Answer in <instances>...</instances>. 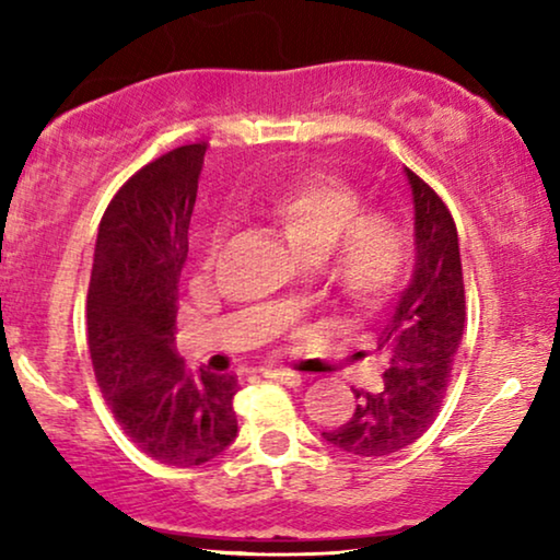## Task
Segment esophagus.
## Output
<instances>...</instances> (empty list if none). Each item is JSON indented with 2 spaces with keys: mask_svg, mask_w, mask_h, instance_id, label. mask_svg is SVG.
<instances>
[{
  "mask_svg": "<svg viewBox=\"0 0 560 560\" xmlns=\"http://www.w3.org/2000/svg\"><path fill=\"white\" fill-rule=\"evenodd\" d=\"M262 377L272 380V382H280V385H301V374L298 372H290V370H278V366H270V370H262Z\"/></svg>",
  "mask_w": 560,
  "mask_h": 560,
  "instance_id": "esophagus-1",
  "label": "esophagus"
}]
</instances>
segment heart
<instances>
[{
	"mask_svg": "<svg viewBox=\"0 0 560 560\" xmlns=\"http://www.w3.org/2000/svg\"><path fill=\"white\" fill-rule=\"evenodd\" d=\"M259 209L301 247L316 249L320 275L347 303H366L395 280L402 242L380 213H357L359 196L331 173L290 180L259 198Z\"/></svg>",
	"mask_w": 560,
	"mask_h": 560,
	"instance_id": "heart-1",
	"label": "heart"
}]
</instances>
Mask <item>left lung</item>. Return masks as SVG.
I'll use <instances>...</instances> for the list:
<instances>
[{
    "mask_svg": "<svg viewBox=\"0 0 560 560\" xmlns=\"http://www.w3.org/2000/svg\"><path fill=\"white\" fill-rule=\"evenodd\" d=\"M416 206V267L377 331L387 357L377 393L354 389L357 408L324 433L349 456L377 458L418 441L435 420L464 334L466 301L454 217L428 183L405 167Z\"/></svg>",
    "mask_w": 560,
    "mask_h": 560,
    "instance_id": "8db88e82",
    "label": "left lung"
}]
</instances>
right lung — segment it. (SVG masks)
<instances>
[{"instance_id": "add662e5", "label": "right lung", "mask_w": 560, "mask_h": 560, "mask_svg": "<svg viewBox=\"0 0 560 560\" xmlns=\"http://www.w3.org/2000/svg\"><path fill=\"white\" fill-rule=\"evenodd\" d=\"M203 155L206 142L183 144L117 190L98 226L86 301L98 389L129 441L167 466L206 464L236 439L240 382L186 370L173 347Z\"/></svg>"}]
</instances>
